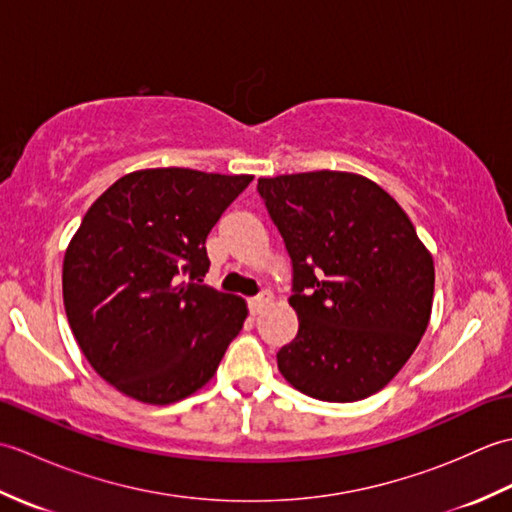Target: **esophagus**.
I'll return each mask as SVG.
<instances>
[{
  "label": "esophagus",
  "mask_w": 512,
  "mask_h": 512,
  "mask_svg": "<svg viewBox=\"0 0 512 512\" xmlns=\"http://www.w3.org/2000/svg\"><path fill=\"white\" fill-rule=\"evenodd\" d=\"M268 303H270V295L253 297V299H248V310H250V314H253V317H257V314L262 312L268 306Z\"/></svg>",
  "instance_id": "1"
}]
</instances>
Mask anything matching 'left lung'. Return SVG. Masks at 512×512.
Returning <instances> with one entry per match:
<instances>
[{"label": "left lung", "mask_w": 512, "mask_h": 512, "mask_svg": "<svg viewBox=\"0 0 512 512\" xmlns=\"http://www.w3.org/2000/svg\"><path fill=\"white\" fill-rule=\"evenodd\" d=\"M295 270L299 334L277 367L301 394L354 402L389 385L427 330L436 268L407 213L352 171L259 178Z\"/></svg>", "instance_id": "1"}]
</instances>
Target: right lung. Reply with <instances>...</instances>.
Listing matches in <instances>:
<instances>
[{
  "label": "right lung",
  "mask_w": 512,
  "mask_h": 512,
  "mask_svg": "<svg viewBox=\"0 0 512 512\" xmlns=\"http://www.w3.org/2000/svg\"><path fill=\"white\" fill-rule=\"evenodd\" d=\"M253 176L140 169L96 198L63 255V306L94 372L145 405H171L215 376L246 301L193 281L206 235Z\"/></svg>",
  "instance_id": "obj_1"
}]
</instances>
